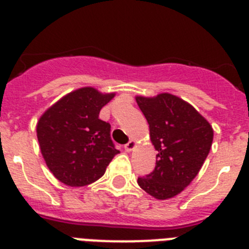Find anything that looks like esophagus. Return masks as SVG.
Returning <instances> with one entry per match:
<instances>
[{
    "instance_id": "1",
    "label": "esophagus",
    "mask_w": 249,
    "mask_h": 249,
    "mask_svg": "<svg viewBox=\"0 0 249 249\" xmlns=\"http://www.w3.org/2000/svg\"><path fill=\"white\" fill-rule=\"evenodd\" d=\"M135 147H136V142H135V141H129L128 143L124 144V149H126L127 152L133 151V149H135Z\"/></svg>"
}]
</instances>
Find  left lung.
<instances>
[{
  "label": "left lung",
  "instance_id": "1",
  "mask_svg": "<svg viewBox=\"0 0 249 249\" xmlns=\"http://www.w3.org/2000/svg\"><path fill=\"white\" fill-rule=\"evenodd\" d=\"M149 124L157 151L155 171L138 178V184L157 199L172 198L198 175L213 141L208 121L190 103L171 93L136 97Z\"/></svg>",
  "mask_w": 249,
  "mask_h": 249
}]
</instances>
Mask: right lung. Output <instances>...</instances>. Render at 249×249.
<instances>
[{"label":"right lung","mask_w":249,"mask_h":249,"mask_svg":"<svg viewBox=\"0 0 249 249\" xmlns=\"http://www.w3.org/2000/svg\"><path fill=\"white\" fill-rule=\"evenodd\" d=\"M114 93L83 87L52 105L37 122V138L45 162L54 177L71 187L100 179L120 153L111 140V124L100 111Z\"/></svg>","instance_id":"1"}]
</instances>
